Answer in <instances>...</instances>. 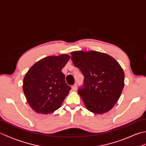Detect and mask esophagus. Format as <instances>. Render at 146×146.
<instances>
[{"mask_svg": "<svg viewBox=\"0 0 146 146\" xmlns=\"http://www.w3.org/2000/svg\"><path fill=\"white\" fill-rule=\"evenodd\" d=\"M72 89H73V90H74V91H75L77 89V84H76V83H75V84H74L72 86Z\"/></svg>", "mask_w": 146, "mask_h": 146, "instance_id": "obj_1", "label": "esophagus"}]
</instances>
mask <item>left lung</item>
Masks as SVG:
<instances>
[{"label": "left lung", "instance_id": "obj_1", "mask_svg": "<svg viewBox=\"0 0 146 146\" xmlns=\"http://www.w3.org/2000/svg\"><path fill=\"white\" fill-rule=\"evenodd\" d=\"M71 54L73 64L84 76L78 92L86 108L97 114L110 110L124 86V73L119 63L110 55L95 51Z\"/></svg>", "mask_w": 146, "mask_h": 146}]
</instances>
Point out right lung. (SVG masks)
<instances>
[{"mask_svg":"<svg viewBox=\"0 0 146 146\" xmlns=\"http://www.w3.org/2000/svg\"><path fill=\"white\" fill-rule=\"evenodd\" d=\"M68 54L48 56L33 65L23 80V91L36 112L48 114L58 110L71 87L61 70L69 61Z\"/></svg>","mask_w":146,"mask_h":146,"instance_id":"add662e5","label":"right lung"}]
</instances>
